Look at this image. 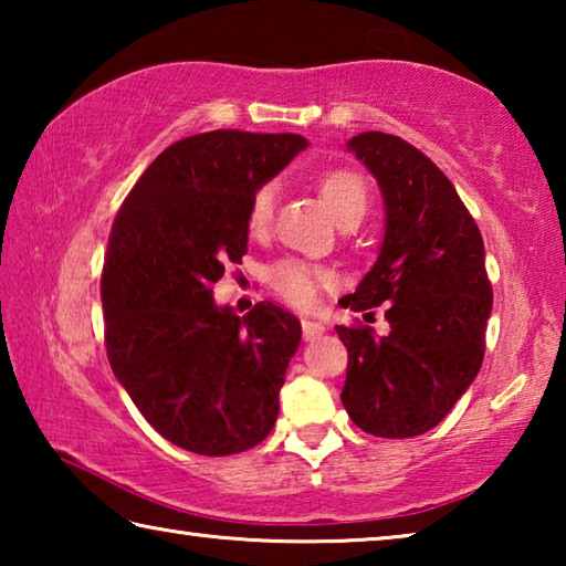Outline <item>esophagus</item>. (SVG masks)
<instances>
[{"label": "esophagus", "instance_id": "34e87169", "mask_svg": "<svg viewBox=\"0 0 566 566\" xmlns=\"http://www.w3.org/2000/svg\"><path fill=\"white\" fill-rule=\"evenodd\" d=\"M302 334H304V339H306V342L319 339L322 334H324V324H319V322H312V319H302Z\"/></svg>", "mask_w": 566, "mask_h": 566}]
</instances>
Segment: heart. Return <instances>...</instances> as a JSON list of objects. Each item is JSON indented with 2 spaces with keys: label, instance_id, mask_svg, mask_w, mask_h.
Instances as JSON below:
<instances>
[{
  "label": "heart",
  "instance_id": "obj_1",
  "mask_svg": "<svg viewBox=\"0 0 566 566\" xmlns=\"http://www.w3.org/2000/svg\"><path fill=\"white\" fill-rule=\"evenodd\" d=\"M322 199L332 209V214L344 222V219H361L369 207V189L367 181L354 169H329L319 177ZM276 205V187L262 185L252 195L247 212V227L252 234H262L270 229ZM272 286L280 292L286 302L310 306L317 302L322 286L332 284V272L319 264L302 262V260H282L272 266L270 272Z\"/></svg>",
  "mask_w": 566,
  "mask_h": 566
}]
</instances>
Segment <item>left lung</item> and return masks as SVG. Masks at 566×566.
<instances>
[{"mask_svg":"<svg viewBox=\"0 0 566 566\" xmlns=\"http://www.w3.org/2000/svg\"><path fill=\"white\" fill-rule=\"evenodd\" d=\"M385 199V239L344 310L387 304L389 334L337 327L349 352L342 405L367 434L407 439L442 421L479 375L492 284L484 242L452 181L395 134L347 142Z\"/></svg>","mask_w":566,"mask_h":566,"instance_id":"8db88e82","label":"left lung"}]
</instances>
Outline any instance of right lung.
Masks as SVG:
<instances>
[{
    "instance_id": "1",
    "label": "right lung",
    "mask_w": 566,
    "mask_h": 566,
    "mask_svg": "<svg viewBox=\"0 0 566 566\" xmlns=\"http://www.w3.org/2000/svg\"><path fill=\"white\" fill-rule=\"evenodd\" d=\"M306 145L300 134L239 129L179 139L112 224L102 272L112 371L142 417L187 452H247L280 415L300 319L272 302L237 317L212 284L247 254L254 191Z\"/></svg>"
}]
</instances>
